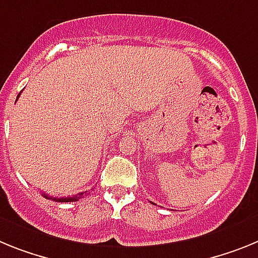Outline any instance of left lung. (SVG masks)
I'll return each mask as SVG.
<instances>
[{"mask_svg": "<svg viewBox=\"0 0 258 258\" xmlns=\"http://www.w3.org/2000/svg\"><path fill=\"white\" fill-rule=\"evenodd\" d=\"M152 204H153V203H152Z\"/></svg>", "mask_w": 258, "mask_h": 258, "instance_id": "1", "label": "left lung"}]
</instances>
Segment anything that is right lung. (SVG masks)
Segmentation results:
<instances>
[{"label": "right lung", "instance_id": "right-lung-1", "mask_svg": "<svg viewBox=\"0 0 258 258\" xmlns=\"http://www.w3.org/2000/svg\"><path fill=\"white\" fill-rule=\"evenodd\" d=\"M19 95H21V93H19ZM19 95H18L17 100L19 98ZM88 194H89V191H84V192H80V194H78V195H73L71 197H54V199H53V197H49L48 195H45V194H42V196L45 197V199H50V200L58 201V203H71V201H78L79 199H82L83 196H86V195H88Z\"/></svg>", "mask_w": 258, "mask_h": 258}]
</instances>
